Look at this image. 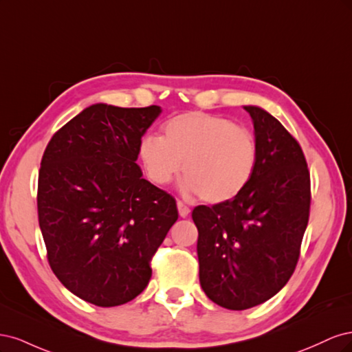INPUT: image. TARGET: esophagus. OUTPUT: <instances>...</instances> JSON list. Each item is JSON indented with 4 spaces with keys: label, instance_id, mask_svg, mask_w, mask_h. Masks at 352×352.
Masks as SVG:
<instances>
[{
    "label": "esophagus",
    "instance_id": "1",
    "mask_svg": "<svg viewBox=\"0 0 352 352\" xmlns=\"http://www.w3.org/2000/svg\"><path fill=\"white\" fill-rule=\"evenodd\" d=\"M177 210H179V214L180 217H188L189 216V207H186L182 201H177Z\"/></svg>",
    "mask_w": 352,
    "mask_h": 352
}]
</instances>
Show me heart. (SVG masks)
I'll return each instance as SVG.
<instances>
[{"label":"heart","instance_id":"obj_1","mask_svg":"<svg viewBox=\"0 0 352 352\" xmlns=\"http://www.w3.org/2000/svg\"><path fill=\"white\" fill-rule=\"evenodd\" d=\"M146 177L167 185L182 168V189L208 204H226L250 185L258 164V142L245 126L225 117L186 111L163 126V138L146 135L138 145Z\"/></svg>","mask_w":352,"mask_h":352}]
</instances>
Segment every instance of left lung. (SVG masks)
Returning <instances> with one entry per match:
<instances>
[{
	"instance_id": "8db88e82",
	"label": "left lung",
	"mask_w": 352,
	"mask_h": 352,
	"mask_svg": "<svg viewBox=\"0 0 352 352\" xmlns=\"http://www.w3.org/2000/svg\"><path fill=\"white\" fill-rule=\"evenodd\" d=\"M258 164L250 185L226 204L198 206L199 283L212 302L247 310L278 294L292 276L310 216V172L300 144L255 105Z\"/></svg>"
}]
</instances>
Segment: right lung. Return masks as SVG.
<instances>
[{"label": "right lung", "instance_id": "add662e5", "mask_svg": "<svg viewBox=\"0 0 352 352\" xmlns=\"http://www.w3.org/2000/svg\"><path fill=\"white\" fill-rule=\"evenodd\" d=\"M158 105L94 104L54 133L42 155L38 219L52 272L98 307L132 301L177 220L176 199L142 177L138 145Z\"/></svg>", "mask_w": 352, "mask_h": 352}]
</instances>
